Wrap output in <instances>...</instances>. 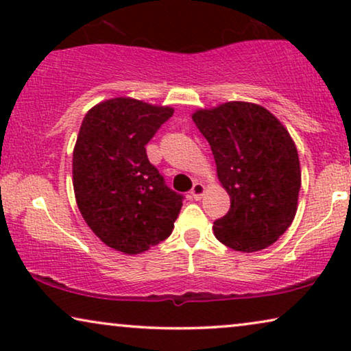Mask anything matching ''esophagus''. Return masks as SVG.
Here are the masks:
<instances>
[{"instance_id": "obj_1", "label": "esophagus", "mask_w": 351, "mask_h": 351, "mask_svg": "<svg viewBox=\"0 0 351 351\" xmlns=\"http://www.w3.org/2000/svg\"><path fill=\"white\" fill-rule=\"evenodd\" d=\"M204 191H206L204 185H203V184H199V182H195V184H193V189H191V191H190V195H191V198L198 201V199L203 198Z\"/></svg>"}]
</instances>
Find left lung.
<instances>
[{
    "instance_id": "left-lung-1",
    "label": "left lung",
    "mask_w": 351,
    "mask_h": 351,
    "mask_svg": "<svg viewBox=\"0 0 351 351\" xmlns=\"http://www.w3.org/2000/svg\"><path fill=\"white\" fill-rule=\"evenodd\" d=\"M213 150L230 196L214 234L239 252L262 251L291 227L300 191L299 153L275 114L252 102H225L191 114Z\"/></svg>"
}]
</instances>
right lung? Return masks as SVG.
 Here are the masks:
<instances>
[{
  "label": "right lung",
  "mask_w": 351,
  "mask_h": 351,
  "mask_svg": "<svg viewBox=\"0 0 351 351\" xmlns=\"http://www.w3.org/2000/svg\"><path fill=\"white\" fill-rule=\"evenodd\" d=\"M174 108L132 97L86 113L73 148V190L84 222L114 251L136 256L172 233L184 196L167 189L145 145Z\"/></svg>",
  "instance_id": "obj_1"
}]
</instances>
